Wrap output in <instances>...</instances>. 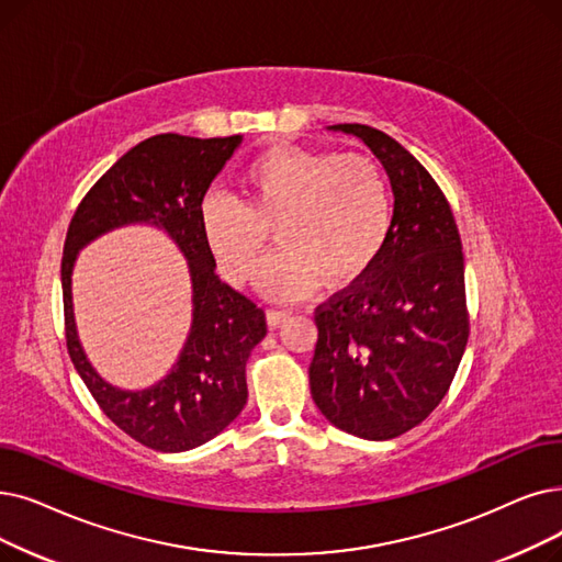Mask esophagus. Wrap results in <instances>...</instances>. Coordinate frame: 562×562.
<instances>
[{
    "instance_id": "1",
    "label": "esophagus",
    "mask_w": 562,
    "mask_h": 562,
    "mask_svg": "<svg viewBox=\"0 0 562 562\" xmlns=\"http://www.w3.org/2000/svg\"><path fill=\"white\" fill-rule=\"evenodd\" d=\"M291 316V312L289 310H278V307H271L266 312V322H268V326L271 328H278V326H282L286 319Z\"/></svg>"
}]
</instances>
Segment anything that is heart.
Returning <instances> with one entry per match:
<instances>
[{"label":"heart","instance_id":"1","mask_svg":"<svg viewBox=\"0 0 562 562\" xmlns=\"http://www.w3.org/2000/svg\"><path fill=\"white\" fill-rule=\"evenodd\" d=\"M243 204L211 192L200 209L206 248L234 284L252 280L273 227L278 246L259 268V286L299 301L322 284L341 286L368 273L393 223L381 165L362 154L273 146L240 172Z\"/></svg>","mask_w":562,"mask_h":562}]
</instances>
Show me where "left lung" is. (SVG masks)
<instances>
[{"instance_id":"1","label":"left lung","mask_w":562,"mask_h":562,"mask_svg":"<svg viewBox=\"0 0 562 562\" xmlns=\"http://www.w3.org/2000/svg\"><path fill=\"white\" fill-rule=\"evenodd\" d=\"M395 209L385 246L358 282L316 307L312 400L337 429L387 441L441 404L469 341L463 252L443 190L400 142L362 124Z\"/></svg>"}]
</instances>
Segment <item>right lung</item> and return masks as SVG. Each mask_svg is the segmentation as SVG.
Here are the masks:
<instances>
[{"instance_id": "right-lung-1", "label": "right lung", "mask_w": 562, "mask_h": 562, "mask_svg": "<svg viewBox=\"0 0 562 562\" xmlns=\"http://www.w3.org/2000/svg\"><path fill=\"white\" fill-rule=\"evenodd\" d=\"M240 142V135L200 139L177 133L144 139L91 186L68 225L61 291L70 360L105 416L158 452H183L211 441L248 402L246 362L266 335V314L217 278L200 227L204 194ZM135 222L162 228L189 259L193 324L172 373L146 391H121L101 380L81 351L69 276L87 241Z\"/></svg>"}]
</instances>
